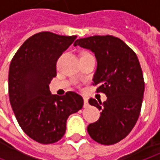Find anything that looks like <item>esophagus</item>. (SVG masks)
Returning a JSON list of instances; mask_svg holds the SVG:
<instances>
[{"mask_svg":"<svg viewBox=\"0 0 160 160\" xmlns=\"http://www.w3.org/2000/svg\"><path fill=\"white\" fill-rule=\"evenodd\" d=\"M83 100H84V107H88V99L87 97H84Z\"/></svg>","mask_w":160,"mask_h":160,"instance_id":"34e87169","label":"esophagus"}]
</instances>
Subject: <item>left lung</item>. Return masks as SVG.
<instances>
[{"mask_svg": "<svg viewBox=\"0 0 160 160\" xmlns=\"http://www.w3.org/2000/svg\"><path fill=\"white\" fill-rule=\"evenodd\" d=\"M74 46L95 54L97 68L93 85L107 97L102 103L89 99V104L102 112L97 122L88 125V132L101 144L117 143L131 132L140 115L144 80L137 56L123 41L112 35L79 39Z\"/></svg>", "mask_w": 160, "mask_h": 160, "instance_id": "8db88e82", "label": "left lung"}]
</instances>
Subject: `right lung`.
Returning a JSON list of instances; mask_svg holds the SVG:
<instances>
[{
	"label": "right lung",
	"instance_id": "obj_1",
	"mask_svg": "<svg viewBox=\"0 0 160 160\" xmlns=\"http://www.w3.org/2000/svg\"><path fill=\"white\" fill-rule=\"evenodd\" d=\"M77 36L42 32L25 41L8 71L9 102L21 128L32 140L49 144L64 135L66 120L83 107V98L69 91L52 95L49 83L57 75L58 59Z\"/></svg>",
	"mask_w": 160,
	"mask_h": 160
}]
</instances>
